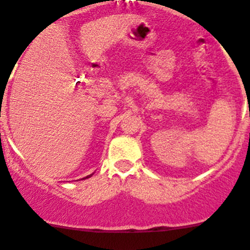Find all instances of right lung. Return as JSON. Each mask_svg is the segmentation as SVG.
Segmentation results:
<instances>
[{
  "mask_svg": "<svg viewBox=\"0 0 250 250\" xmlns=\"http://www.w3.org/2000/svg\"><path fill=\"white\" fill-rule=\"evenodd\" d=\"M90 176H91V175H88V176H86V178H83V179H87V178H90Z\"/></svg>",
  "mask_w": 250,
  "mask_h": 250,
  "instance_id": "1",
  "label": "right lung"
}]
</instances>
